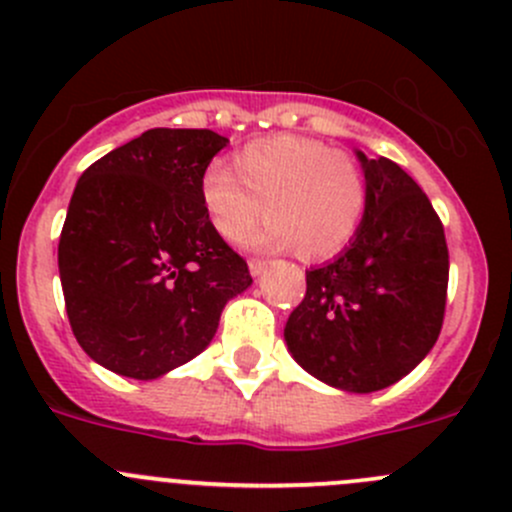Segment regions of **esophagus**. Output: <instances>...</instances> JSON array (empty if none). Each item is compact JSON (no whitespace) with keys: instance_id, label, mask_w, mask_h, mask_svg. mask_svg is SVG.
Listing matches in <instances>:
<instances>
[{"instance_id":"esophagus-1","label":"esophagus","mask_w":512,"mask_h":512,"mask_svg":"<svg viewBox=\"0 0 512 512\" xmlns=\"http://www.w3.org/2000/svg\"><path fill=\"white\" fill-rule=\"evenodd\" d=\"M265 270H267L265 260H250V274H252V277H260V274Z\"/></svg>"}]
</instances>
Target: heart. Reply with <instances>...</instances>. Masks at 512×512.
<instances>
[{"mask_svg":"<svg viewBox=\"0 0 512 512\" xmlns=\"http://www.w3.org/2000/svg\"><path fill=\"white\" fill-rule=\"evenodd\" d=\"M198 201L218 238L235 242L267 220L250 247H294L306 262L331 260L355 238L368 208V179L353 154L319 139L277 134L245 144L230 171L213 164L198 179Z\"/></svg>","mask_w":512,"mask_h":512,"instance_id":"obj_1","label":"heart"}]
</instances>
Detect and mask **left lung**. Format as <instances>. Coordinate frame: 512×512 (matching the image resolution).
Returning a JSON list of instances; mask_svg holds the SVG:
<instances>
[{"mask_svg":"<svg viewBox=\"0 0 512 512\" xmlns=\"http://www.w3.org/2000/svg\"><path fill=\"white\" fill-rule=\"evenodd\" d=\"M368 208L351 245L306 272V294L284 326L306 373L343 392H375L405 378L437 343L449 250L424 191L395 161L355 152Z\"/></svg>","mask_w":512,"mask_h":512,"instance_id":"left-lung-1","label":"left lung"}]
</instances>
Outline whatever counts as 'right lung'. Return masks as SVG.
I'll return each mask as SVG.
<instances>
[{"instance_id": "obj_1", "label": "right lung", "mask_w": 512, "mask_h": 512, "mask_svg": "<svg viewBox=\"0 0 512 512\" xmlns=\"http://www.w3.org/2000/svg\"><path fill=\"white\" fill-rule=\"evenodd\" d=\"M225 144L211 129H147L75 184L58 272L75 338L102 368L157 380L188 363L252 284L198 201V179Z\"/></svg>"}]
</instances>
